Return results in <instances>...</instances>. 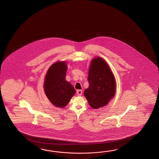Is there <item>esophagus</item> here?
I'll use <instances>...</instances> for the list:
<instances>
[{"label":"esophagus","instance_id":"34e87169","mask_svg":"<svg viewBox=\"0 0 159 159\" xmlns=\"http://www.w3.org/2000/svg\"><path fill=\"white\" fill-rule=\"evenodd\" d=\"M77 94L78 95H81L82 94V90H78L77 91Z\"/></svg>","mask_w":159,"mask_h":159}]
</instances>
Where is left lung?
Listing matches in <instances>:
<instances>
[{"mask_svg": "<svg viewBox=\"0 0 159 159\" xmlns=\"http://www.w3.org/2000/svg\"><path fill=\"white\" fill-rule=\"evenodd\" d=\"M89 86L84 95L92 108L104 107L115 97L116 80L109 65L100 57L93 58L89 69Z\"/></svg>", "mask_w": 159, "mask_h": 159, "instance_id": "8db88e82", "label": "left lung"}]
</instances>
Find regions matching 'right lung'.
<instances>
[{
	"instance_id": "obj_1",
	"label": "right lung",
	"mask_w": 159,
	"mask_h": 159,
	"mask_svg": "<svg viewBox=\"0 0 159 159\" xmlns=\"http://www.w3.org/2000/svg\"><path fill=\"white\" fill-rule=\"evenodd\" d=\"M67 68L65 61H57L48 69L44 79L45 94L53 105L60 108L68 105L76 91L66 80Z\"/></svg>"
}]
</instances>
